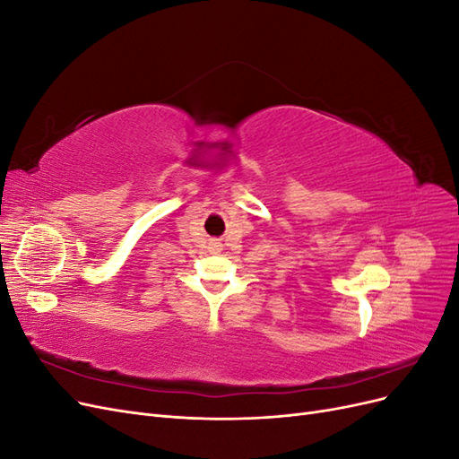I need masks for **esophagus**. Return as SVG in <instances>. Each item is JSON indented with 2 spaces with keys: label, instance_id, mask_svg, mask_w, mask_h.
I'll list each match as a JSON object with an SVG mask.
<instances>
[{
  "label": "esophagus",
  "instance_id": "1",
  "mask_svg": "<svg viewBox=\"0 0 459 459\" xmlns=\"http://www.w3.org/2000/svg\"><path fill=\"white\" fill-rule=\"evenodd\" d=\"M211 251H212V253H220V251H221V243L216 241V239L211 241Z\"/></svg>",
  "mask_w": 459,
  "mask_h": 459
}]
</instances>
